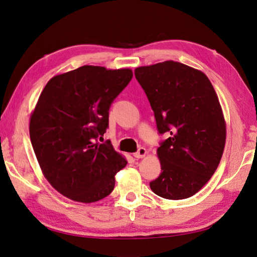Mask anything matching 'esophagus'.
Listing matches in <instances>:
<instances>
[{
	"label": "esophagus",
	"mask_w": 257,
	"mask_h": 257,
	"mask_svg": "<svg viewBox=\"0 0 257 257\" xmlns=\"http://www.w3.org/2000/svg\"><path fill=\"white\" fill-rule=\"evenodd\" d=\"M146 153H147V150L145 149L144 147H141V148H139V149L137 150V152H135L133 155H134L135 159H142V158L145 157Z\"/></svg>",
	"instance_id": "esophagus-1"
}]
</instances>
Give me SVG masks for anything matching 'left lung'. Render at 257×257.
<instances>
[{
    "mask_svg": "<svg viewBox=\"0 0 257 257\" xmlns=\"http://www.w3.org/2000/svg\"><path fill=\"white\" fill-rule=\"evenodd\" d=\"M149 99L159 134L161 175L151 190L166 199L193 196L220 164L226 127L216 93L200 71L175 61L135 69Z\"/></svg>",
    "mask_w": 257,
    "mask_h": 257,
    "instance_id": "1",
    "label": "left lung"
}]
</instances>
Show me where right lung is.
Instances as JSON below:
<instances>
[{"label": "right lung", "instance_id": "right-lung-1", "mask_svg": "<svg viewBox=\"0 0 257 257\" xmlns=\"http://www.w3.org/2000/svg\"><path fill=\"white\" fill-rule=\"evenodd\" d=\"M133 77L128 68L84 65L54 76L31 115L30 138L42 172L62 195L79 203L103 199L127 162L109 141V108Z\"/></svg>", "mask_w": 257, "mask_h": 257}]
</instances>
